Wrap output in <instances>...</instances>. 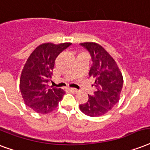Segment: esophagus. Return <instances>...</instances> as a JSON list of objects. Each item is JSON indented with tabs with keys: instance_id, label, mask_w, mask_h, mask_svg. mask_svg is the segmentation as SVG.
<instances>
[{
	"instance_id": "34e87169",
	"label": "esophagus",
	"mask_w": 150,
	"mask_h": 150,
	"mask_svg": "<svg viewBox=\"0 0 150 150\" xmlns=\"http://www.w3.org/2000/svg\"><path fill=\"white\" fill-rule=\"evenodd\" d=\"M68 90H71V92H74V93H76V92H78V91H79L77 89H75V88H72V87H68Z\"/></svg>"
}]
</instances>
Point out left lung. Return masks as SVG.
<instances>
[{
    "mask_svg": "<svg viewBox=\"0 0 150 150\" xmlns=\"http://www.w3.org/2000/svg\"><path fill=\"white\" fill-rule=\"evenodd\" d=\"M80 45L91 56L93 64L89 75L96 79L97 90L93 95H88L87 102L80 105L79 108L89 116H103L119 101L123 88V76L115 60L100 45L85 42Z\"/></svg>",
    "mask_w": 150,
    "mask_h": 150,
    "instance_id": "obj_1",
    "label": "left lung"
}]
</instances>
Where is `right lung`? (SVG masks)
Segmentation results:
<instances>
[{
	"mask_svg": "<svg viewBox=\"0 0 150 150\" xmlns=\"http://www.w3.org/2000/svg\"><path fill=\"white\" fill-rule=\"evenodd\" d=\"M71 43H45L32 52L22 71L19 88L25 104L38 113L46 114L57 108L65 92L50 86L55 60Z\"/></svg>",
	"mask_w": 150,
	"mask_h": 150,
	"instance_id": "obj_1",
	"label": "right lung"
}]
</instances>
